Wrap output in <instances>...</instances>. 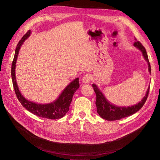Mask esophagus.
I'll return each instance as SVG.
<instances>
[{"label":"esophagus","mask_w":160,"mask_h":160,"mask_svg":"<svg viewBox=\"0 0 160 160\" xmlns=\"http://www.w3.org/2000/svg\"><path fill=\"white\" fill-rule=\"evenodd\" d=\"M91 76L89 74H86L82 78V82L84 84H88V83L91 81Z\"/></svg>","instance_id":"34e87169"}]
</instances>
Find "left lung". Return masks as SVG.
<instances>
[{"label":"left lung","mask_w":160,"mask_h":160,"mask_svg":"<svg viewBox=\"0 0 160 160\" xmlns=\"http://www.w3.org/2000/svg\"><path fill=\"white\" fill-rule=\"evenodd\" d=\"M133 45L135 47H137L138 50H140L141 51L144 58L147 61L148 65V71L151 73L150 64L148 60L147 51H146L144 47L142 45V44L139 41L135 42ZM92 87L93 88L94 92H95L96 94L95 104L97 106V112L102 118L108 121L120 120L122 118H123L131 116L136 113L137 111L139 110L142 107L146 101H147L150 90V87H148L147 93H146L145 96L143 97V99L139 102H138L137 104H135V105L131 107H117L109 102L108 100H107V99L105 98V97L104 96L102 93L100 91L99 89L97 88V86L95 84H93Z\"/></svg>","instance_id":"1"}]
</instances>
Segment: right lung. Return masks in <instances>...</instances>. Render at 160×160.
Wrapping results in <instances>:
<instances>
[{
	"mask_svg": "<svg viewBox=\"0 0 160 160\" xmlns=\"http://www.w3.org/2000/svg\"><path fill=\"white\" fill-rule=\"evenodd\" d=\"M31 32V31L29 30L18 42L16 49L14 58H13L12 61L11 74L13 86L16 97L23 107L34 115L50 120L61 118L68 111L73 95L80 87L78 78L74 79L72 82H71L55 101L48 104H43V105H41V104L40 105V104L33 102L26 99L20 93L17 85L15 69L19 51L24 41L30 36Z\"/></svg>",
	"mask_w": 160,
	"mask_h": 160,
	"instance_id": "add662e5",
	"label": "right lung"
}]
</instances>
